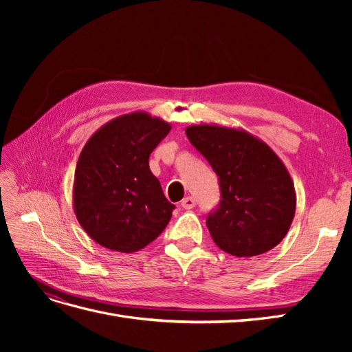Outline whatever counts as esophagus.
<instances>
[{"label":"esophagus","instance_id":"obj_1","mask_svg":"<svg viewBox=\"0 0 352 352\" xmlns=\"http://www.w3.org/2000/svg\"><path fill=\"white\" fill-rule=\"evenodd\" d=\"M180 206H182L185 210L194 208V207H195V198H192V197H186V198H184V201H182V202H180Z\"/></svg>","mask_w":352,"mask_h":352}]
</instances>
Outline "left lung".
Masks as SVG:
<instances>
[{"label":"left lung","instance_id":"obj_1","mask_svg":"<svg viewBox=\"0 0 352 352\" xmlns=\"http://www.w3.org/2000/svg\"><path fill=\"white\" fill-rule=\"evenodd\" d=\"M185 132L219 176L221 199L207 217L212 241L235 257L274 248L289 230L296 208L294 182L278 154L236 127L204 123Z\"/></svg>","mask_w":352,"mask_h":352}]
</instances>
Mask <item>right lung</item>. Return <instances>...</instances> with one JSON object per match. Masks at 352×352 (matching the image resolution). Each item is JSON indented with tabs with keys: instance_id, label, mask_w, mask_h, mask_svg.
I'll list each match as a JSON object with an SVG mask.
<instances>
[{
	"instance_id": "right-lung-1",
	"label": "right lung",
	"mask_w": 352,
	"mask_h": 352,
	"mask_svg": "<svg viewBox=\"0 0 352 352\" xmlns=\"http://www.w3.org/2000/svg\"><path fill=\"white\" fill-rule=\"evenodd\" d=\"M172 124L133 111L102 124L79 155L73 210L101 247L132 254L162 233L175 206L150 170V154Z\"/></svg>"
}]
</instances>
